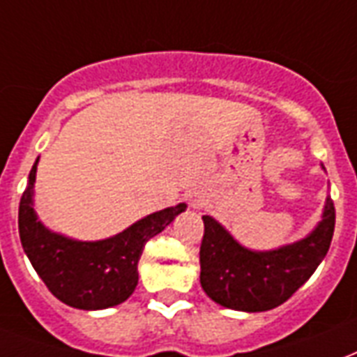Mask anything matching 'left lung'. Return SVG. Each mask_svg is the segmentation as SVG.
I'll list each match as a JSON object with an SVG mask.
<instances>
[{"mask_svg":"<svg viewBox=\"0 0 357 357\" xmlns=\"http://www.w3.org/2000/svg\"><path fill=\"white\" fill-rule=\"evenodd\" d=\"M199 251L201 287L214 302L236 311H268L307 281L330 250L335 206L326 199L322 222L307 238L273 251L245 250L210 216H203Z\"/></svg>","mask_w":357,"mask_h":357,"instance_id":"obj_1","label":"left lung"}]
</instances>
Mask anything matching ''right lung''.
Here are the masks:
<instances>
[{"label":"right lung","mask_w":357,"mask_h":357,"mask_svg":"<svg viewBox=\"0 0 357 357\" xmlns=\"http://www.w3.org/2000/svg\"><path fill=\"white\" fill-rule=\"evenodd\" d=\"M38 158L29 173L18 208L22 248L48 291L66 305L85 311L113 307L128 300L137 284L143 248L162 233L186 204L154 212L123 233L98 242H78L50 233L33 210V182Z\"/></svg>","instance_id":"1"}]
</instances>
